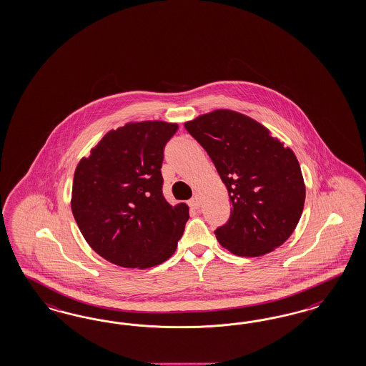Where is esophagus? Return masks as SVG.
I'll return each mask as SVG.
<instances>
[{"label": "esophagus", "instance_id": "esophagus-1", "mask_svg": "<svg viewBox=\"0 0 366 366\" xmlns=\"http://www.w3.org/2000/svg\"><path fill=\"white\" fill-rule=\"evenodd\" d=\"M199 205H201V199H199V194H194L190 201H189V207L192 209H199Z\"/></svg>", "mask_w": 366, "mask_h": 366}]
</instances>
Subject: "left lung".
Here are the masks:
<instances>
[{
    "label": "left lung",
    "instance_id": "obj_1",
    "mask_svg": "<svg viewBox=\"0 0 366 366\" xmlns=\"http://www.w3.org/2000/svg\"><path fill=\"white\" fill-rule=\"evenodd\" d=\"M211 157L228 189L229 220L214 234L233 255H266L285 243L300 222L306 188L290 147L263 124L231 110L185 123Z\"/></svg>",
    "mask_w": 366,
    "mask_h": 366
}]
</instances>
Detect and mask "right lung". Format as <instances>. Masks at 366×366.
<instances>
[{
    "instance_id": "obj_1",
    "label": "right lung",
    "mask_w": 366,
    "mask_h": 366,
    "mask_svg": "<svg viewBox=\"0 0 366 366\" xmlns=\"http://www.w3.org/2000/svg\"><path fill=\"white\" fill-rule=\"evenodd\" d=\"M177 130V123H127L76 167L74 217L89 247L117 266H158L177 248L189 208L167 202L161 174L165 144Z\"/></svg>"
}]
</instances>
